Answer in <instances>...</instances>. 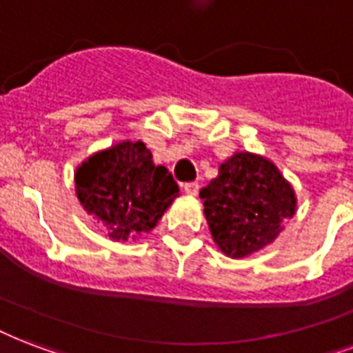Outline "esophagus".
I'll use <instances>...</instances> for the list:
<instances>
[{
    "instance_id": "esophagus-1",
    "label": "esophagus",
    "mask_w": 353,
    "mask_h": 353,
    "mask_svg": "<svg viewBox=\"0 0 353 353\" xmlns=\"http://www.w3.org/2000/svg\"><path fill=\"white\" fill-rule=\"evenodd\" d=\"M184 192H186L188 195L195 197V195L199 193V184L197 182H188V184H184Z\"/></svg>"
}]
</instances>
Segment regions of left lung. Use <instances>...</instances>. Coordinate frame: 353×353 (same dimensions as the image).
<instances>
[{"label": "left lung", "instance_id": "8db88e82", "mask_svg": "<svg viewBox=\"0 0 353 353\" xmlns=\"http://www.w3.org/2000/svg\"><path fill=\"white\" fill-rule=\"evenodd\" d=\"M199 197L212 240L230 259H245L275 242L292 217L298 197L274 161L240 150L219 163Z\"/></svg>", "mask_w": 353, "mask_h": 353}]
</instances>
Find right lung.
Here are the masks:
<instances>
[{
	"instance_id": "add662e5",
	"label": "right lung",
	"mask_w": 353,
	"mask_h": 353,
	"mask_svg": "<svg viewBox=\"0 0 353 353\" xmlns=\"http://www.w3.org/2000/svg\"><path fill=\"white\" fill-rule=\"evenodd\" d=\"M79 205L108 229L113 242L137 240L154 229L179 197V184L154 165L143 141H119L81 161L74 173Z\"/></svg>"
}]
</instances>
